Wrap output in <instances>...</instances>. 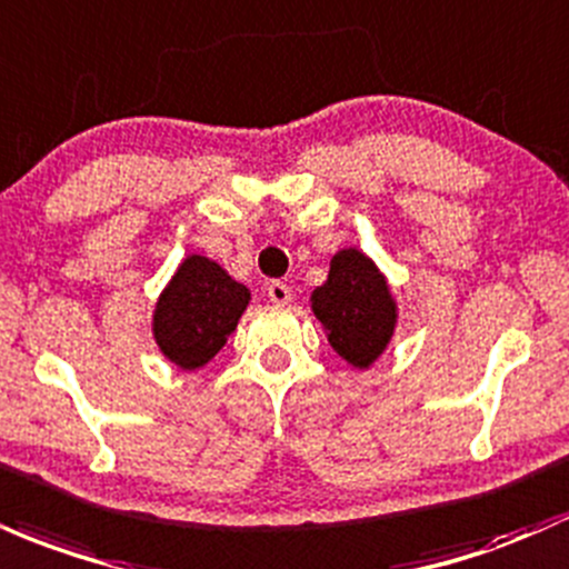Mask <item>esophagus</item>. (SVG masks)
<instances>
[{
  "label": "esophagus",
  "instance_id": "obj_1",
  "mask_svg": "<svg viewBox=\"0 0 569 569\" xmlns=\"http://www.w3.org/2000/svg\"><path fill=\"white\" fill-rule=\"evenodd\" d=\"M267 297H270L274 305H286L291 302V289L283 280H270V283H267Z\"/></svg>",
  "mask_w": 569,
  "mask_h": 569
}]
</instances>
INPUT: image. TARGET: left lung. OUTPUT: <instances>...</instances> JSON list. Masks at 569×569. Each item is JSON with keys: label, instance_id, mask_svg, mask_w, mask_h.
Instances as JSON below:
<instances>
[{"label": "left lung", "instance_id": "8db88e82", "mask_svg": "<svg viewBox=\"0 0 569 569\" xmlns=\"http://www.w3.org/2000/svg\"><path fill=\"white\" fill-rule=\"evenodd\" d=\"M313 310L337 353L353 367H370L395 332V302L365 253L340 251L327 283L313 291Z\"/></svg>", "mask_w": 569, "mask_h": 569}]
</instances>
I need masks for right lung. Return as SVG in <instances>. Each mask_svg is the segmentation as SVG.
<instances>
[{"label": "right lung", "instance_id": "1", "mask_svg": "<svg viewBox=\"0 0 569 569\" xmlns=\"http://www.w3.org/2000/svg\"><path fill=\"white\" fill-rule=\"evenodd\" d=\"M248 299L246 286L229 278L216 261L189 256L156 305V342L174 365L197 370L221 351Z\"/></svg>", "mask_w": 569, "mask_h": 569}]
</instances>
